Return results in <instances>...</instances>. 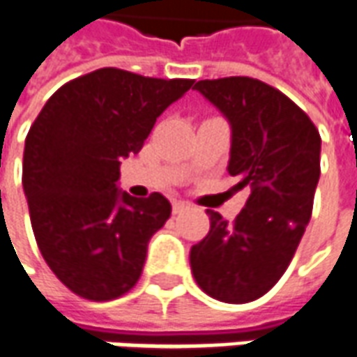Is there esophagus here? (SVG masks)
<instances>
[{
	"label": "esophagus",
	"instance_id": "1",
	"mask_svg": "<svg viewBox=\"0 0 357 357\" xmlns=\"http://www.w3.org/2000/svg\"><path fill=\"white\" fill-rule=\"evenodd\" d=\"M187 208H189V203H185V201H174V204H172V213L174 214L183 213Z\"/></svg>",
	"mask_w": 357,
	"mask_h": 357
}]
</instances>
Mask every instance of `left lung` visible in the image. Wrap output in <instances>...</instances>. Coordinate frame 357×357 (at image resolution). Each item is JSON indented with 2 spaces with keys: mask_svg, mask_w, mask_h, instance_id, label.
<instances>
[{
  "mask_svg": "<svg viewBox=\"0 0 357 357\" xmlns=\"http://www.w3.org/2000/svg\"><path fill=\"white\" fill-rule=\"evenodd\" d=\"M195 91L228 119V174L249 197L234 224L206 211L211 230L191 248V273L214 300L248 303L280 280L300 245L321 176V137L303 109L263 81L226 77L199 81Z\"/></svg>",
  "mask_w": 357,
  "mask_h": 357,
  "instance_id": "obj_1",
  "label": "left lung"
}]
</instances>
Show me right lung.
Here are the masks:
<instances>
[{
  "mask_svg": "<svg viewBox=\"0 0 357 357\" xmlns=\"http://www.w3.org/2000/svg\"><path fill=\"white\" fill-rule=\"evenodd\" d=\"M191 84L104 67L63 84L34 119L22 154L32 231L52 273L77 296L114 300L143 273L172 204L160 193L121 191L119 166Z\"/></svg>",
  "mask_w": 357,
  "mask_h": 357,
  "instance_id": "obj_1",
  "label": "right lung"
}]
</instances>
